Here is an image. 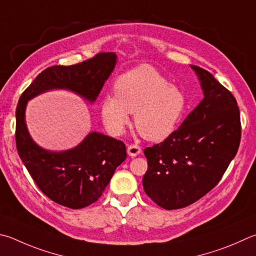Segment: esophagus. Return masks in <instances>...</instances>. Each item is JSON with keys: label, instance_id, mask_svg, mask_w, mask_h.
Returning <instances> with one entry per match:
<instances>
[{"label": "esophagus", "instance_id": "obj_1", "mask_svg": "<svg viewBox=\"0 0 256 256\" xmlns=\"http://www.w3.org/2000/svg\"><path fill=\"white\" fill-rule=\"evenodd\" d=\"M141 153V148L136 144H131L128 146V154L130 156H136Z\"/></svg>", "mask_w": 256, "mask_h": 256}]
</instances>
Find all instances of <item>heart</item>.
I'll use <instances>...</instances> for the list:
<instances>
[{
    "mask_svg": "<svg viewBox=\"0 0 256 256\" xmlns=\"http://www.w3.org/2000/svg\"><path fill=\"white\" fill-rule=\"evenodd\" d=\"M115 96L102 100L100 115L105 126L120 134L134 113V125L141 136L152 142L172 134L187 108L184 92L148 64H141L120 75L114 85Z\"/></svg>",
    "mask_w": 256,
    "mask_h": 256,
    "instance_id": "heart-1",
    "label": "heart"
}]
</instances>
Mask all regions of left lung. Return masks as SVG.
<instances>
[{
	"label": "left lung",
	"mask_w": 256,
	"mask_h": 256,
	"mask_svg": "<svg viewBox=\"0 0 256 256\" xmlns=\"http://www.w3.org/2000/svg\"><path fill=\"white\" fill-rule=\"evenodd\" d=\"M204 98L164 142L144 150V192L158 206L178 209L197 202L218 184L240 141V110L232 92L210 72L190 64Z\"/></svg>",
	"instance_id": "1"
}]
</instances>
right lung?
<instances>
[{
  "instance_id": "obj_1",
  "label": "right lung",
  "mask_w": 256,
  "mask_h": 256,
  "mask_svg": "<svg viewBox=\"0 0 256 256\" xmlns=\"http://www.w3.org/2000/svg\"><path fill=\"white\" fill-rule=\"evenodd\" d=\"M116 62V54L102 52L72 66L49 67L36 76L18 100L16 113L18 153L39 189L59 205L80 209L95 202L115 169L126 159V148L122 141L90 132L68 150H47L34 141L28 130V102L46 92L64 90L88 103H95Z\"/></svg>"
}]
</instances>
